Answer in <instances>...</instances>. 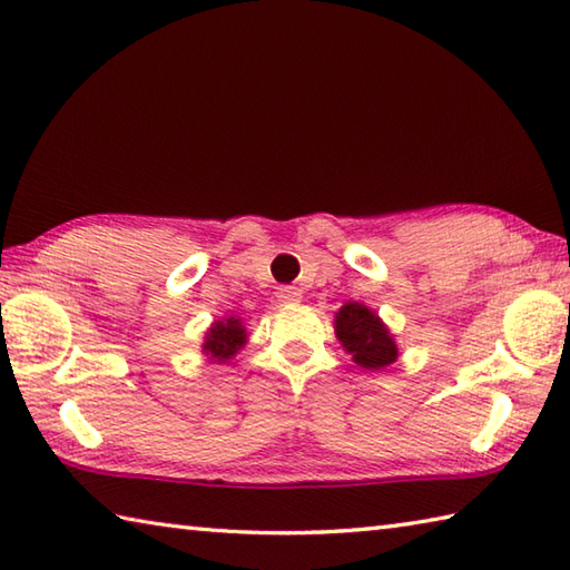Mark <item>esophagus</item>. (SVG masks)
<instances>
[{"mask_svg": "<svg viewBox=\"0 0 570 570\" xmlns=\"http://www.w3.org/2000/svg\"><path fill=\"white\" fill-rule=\"evenodd\" d=\"M276 301H282V304H296V301H301V292L294 286H278Z\"/></svg>", "mask_w": 570, "mask_h": 570, "instance_id": "1", "label": "esophagus"}]
</instances>
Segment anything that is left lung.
Returning <instances> with one entry per match:
<instances>
[{"label": "left lung", "instance_id": "1", "mask_svg": "<svg viewBox=\"0 0 570 570\" xmlns=\"http://www.w3.org/2000/svg\"><path fill=\"white\" fill-rule=\"evenodd\" d=\"M335 335L360 367L382 370L399 357L390 328L372 308L350 301L335 313Z\"/></svg>", "mask_w": 570, "mask_h": 570}]
</instances>
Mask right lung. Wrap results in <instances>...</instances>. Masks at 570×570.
<instances>
[{
    "mask_svg": "<svg viewBox=\"0 0 570 570\" xmlns=\"http://www.w3.org/2000/svg\"><path fill=\"white\" fill-rule=\"evenodd\" d=\"M247 343V331L239 318L229 316L223 321H215L208 333H205L203 353L210 355L217 362H227L237 350Z\"/></svg>",
    "mask_w": 570,
    "mask_h": 570,
    "instance_id": "1",
    "label": "right lung"
}]
</instances>
